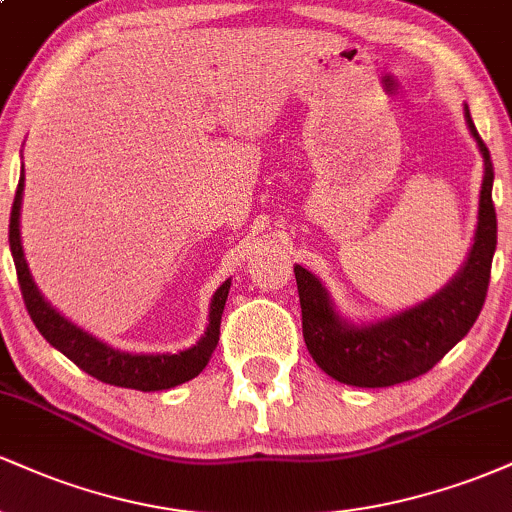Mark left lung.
<instances>
[{"label": "left lung", "instance_id": "obj_1", "mask_svg": "<svg viewBox=\"0 0 512 512\" xmlns=\"http://www.w3.org/2000/svg\"><path fill=\"white\" fill-rule=\"evenodd\" d=\"M464 120L484 158L479 192V219L467 260L448 284L426 301L373 322H356L334 308L330 293L313 272L296 264L301 298L303 339L313 361L344 385L390 387L431 370L472 330L486 301L491 262L496 252V209H493V166L469 108Z\"/></svg>", "mask_w": 512, "mask_h": 512}]
</instances>
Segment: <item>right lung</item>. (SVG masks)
Here are the masks:
<instances>
[{
	"instance_id": "add662e5",
	"label": "right lung",
	"mask_w": 512,
	"mask_h": 512,
	"mask_svg": "<svg viewBox=\"0 0 512 512\" xmlns=\"http://www.w3.org/2000/svg\"><path fill=\"white\" fill-rule=\"evenodd\" d=\"M23 168L19 187H16L14 207H11L9 219V248L14 257L16 274H19V284L23 293V303H26L28 315L38 327L48 342L62 351L69 361H74L81 370L93 375L96 380L117 387H129V390L156 392L170 390V387L187 383V380L197 378L204 368H207L211 354H214L216 344H219V327L223 305H226L228 289H231V279H226L216 289L214 298L209 303V325L202 339L190 349H182L178 354H129V351L113 349L110 344L101 342L93 334H88L81 327H76L72 320L57 313L52 305L45 301V296L35 286L31 269H28L26 255H23L21 245V202H23Z\"/></svg>"
}]
</instances>
